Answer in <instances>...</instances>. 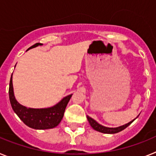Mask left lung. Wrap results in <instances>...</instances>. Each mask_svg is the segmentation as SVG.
Here are the masks:
<instances>
[{"instance_id":"1","label":"left lung","mask_w":156,"mask_h":156,"mask_svg":"<svg viewBox=\"0 0 156 156\" xmlns=\"http://www.w3.org/2000/svg\"><path fill=\"white\" fill-rule=\"evenodd\" d=\"M87 117V119L88 121H89V122H90V126H92V128H93L94 129H95V130H97V131L98 132H101V133H118V132L122 131V129H124L125 128L127 127V126H129V124H131L132 122H133V121L134 120V119H133V120L131 121V122H128V123H126V124L119 126V127L109 128V127H105V126H101V125H100L99 123H98L94 119H93L92 118H90V116H88V115Z\"/></svg>"}]
</instances>
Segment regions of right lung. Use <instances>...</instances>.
I'll list each match as a JSON object with an SVG mask.
<instances>
[{
    "mask_svg": "<svg viewBox=\"0 0 156 156\" xmlns=\"http://www.w3.org/2000/svg\"><path fill=\"white\" fill-rule=\"evenodd\" d=\"M39 45H42V44L37 43L30 47L29 49L34 48ZM8 93H9L11 105L14 112L27 126L36 129H51L57 126L62 119L66 106L73 95L70 94L65 97L60 102L51 108H40V109L27 108V107L21 105L15 98L13 86H12V75L9 83Z\"/></svg>",
    "mask_w": 156,
    "mask_h": 156,
    "instance_id": "right-lung-1",
    "label": "right lung"
}]
</instances>
